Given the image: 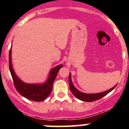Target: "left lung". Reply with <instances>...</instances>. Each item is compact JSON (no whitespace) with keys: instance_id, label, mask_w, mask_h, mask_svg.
Returning a JSON list of instances; mask_svg holds the SVG:
<instances>
[{"instance_id":"left-lung-1","label":"left lung","mask_w":129,"mask_h":129,"mask_svg":"<svg viewBox=\"0 0 129 129\" xmlns=\"http://www.w3.org/2000/svg\"><path fill=\"white\" fill-rule=\"evenodd\" d=\"M68 81H69V85H70V88L72 93L77 99L83 101H86V102H92V101H95V100H100L101 98H103L105 95H106L107 94H109V92H111V91L116 87V86H114L113 88H110V90H109L105 91V92H101V93H98V94H85V93H83V92L79 91L78 90L76 89V87L74 86L72 82L71 74H70V76H69Z\"/></svg>"}]
</instances>
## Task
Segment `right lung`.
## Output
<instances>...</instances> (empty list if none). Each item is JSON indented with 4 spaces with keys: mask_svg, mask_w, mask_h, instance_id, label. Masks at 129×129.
<instances>
[{
    "mask_svg": "<svg viewBox=\"0 0 129 129\" xmlns=\"http://www.w3.org/2000/svg\"><path fill=\"white\" fill-rule=\"evenodd\" d=\"M11 48L9 53V67L15 87L19 94L28 100L35 101H42L46 99L52 90V86L59 69L62 64H59L52 68L47 81L43 84H27L24 83L16 76L11 63Z\"/></svg>",
    "mask_w": 129,
    "mask_h": 129,
    "instance_id": "1",
    "label": "right lung"
}]
</instances>
